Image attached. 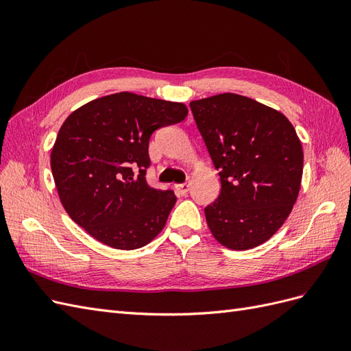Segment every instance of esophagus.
<instances>
[{"mask_svg":"<svg viewBox=\"0 0 351 351\" xmlns=\"http://www.w3.org/2000/svg\"><path fill=\"white\" fill-rule=\"evenodd\" d=\"M176 193L178 196H186L189 192V183H183V184H176Z\"/></svg>","mask_w":351,"mask_h":351,"instance_id":"1","label":"esophagus"}]
</instances>
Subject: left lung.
I'll return each instance as SVG.
<instances>
[{"label": "left lung", "instance_id": "8db88e82", "mask_svg": "<svg viewBox=\"0 0 351 351\" xmlns=\"http://www.w3.org/2000/svg\"><path fill=\"white\" fill-rule=\"evenodd\" d=\"M197 129L218 169L221 192L205 208L222 246L247 250L269 240L299 196L303 149L280 111L236 93L190 102Z\"/></svg>", "mask_w": 351, "mask_h": 351}]
</instances>
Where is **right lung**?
Returning a JSON list of instances; mask_svg holds the SVG:
<instances>
[{
  "instance_id": "1",
  "label": "right lung",
  "mask_w": 351,
  "mask_h": 351,
  "mask_svg": "<svg viewBox=\"0 0 351 351\" xmlns=\"http://www.w3.org/2000/svg\"><path fill=\"white\" fill-rule=\"evenodd\" d=\"M187 112L184 104L130 92L93 99L71 112L51 152L52 176L70 218L114 249L152 241L177 197L173 190L146 183L149 139Z\"/></svg>"
}]
</instances>
